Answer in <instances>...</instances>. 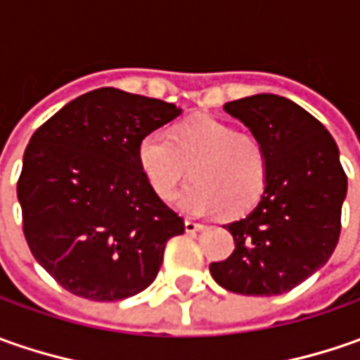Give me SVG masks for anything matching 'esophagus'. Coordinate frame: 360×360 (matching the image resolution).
<instances>
[{
    "instance_id": "obj_1",
    "label": "esophagus",
    "mask_w": 360,
    "mask_h": 360,
    "mask_svg": "<svg viewBox=\"0 0 360 360\" xmlns=\"http://www.w3.org/2000/svg\"><path fill=\"white\" fill-rule=\"evenodd\" d=\"M184 229H186V232H200V230L204 229V224L194 222V220H186V222H184Z\"/></svg>"
}]
</instances>
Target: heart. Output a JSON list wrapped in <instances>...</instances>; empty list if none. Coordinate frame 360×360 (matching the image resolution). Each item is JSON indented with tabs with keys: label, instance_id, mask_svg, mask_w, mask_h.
Here are the masks:
<instances>
[{
	"label": "heart",
	"instance_id": "1",
	"mask_svg": "<svg viewBox=\"0 0 360 360\" xmlns=\"http://www.w3.org/2000/svg\"><path fill=\"white\" fill-rule=\"evenodd\" d=\"M138 162L148 184L166 202L176 196L192 166L196 182L182 192L178 206L194 216L248 212L269 178L260 140L214 118L188 120L172 136L162 130L146 134L138 146Z\"/></svg>",
	"mask_w": 360,
	"mask_h": 360
}]
</instances>
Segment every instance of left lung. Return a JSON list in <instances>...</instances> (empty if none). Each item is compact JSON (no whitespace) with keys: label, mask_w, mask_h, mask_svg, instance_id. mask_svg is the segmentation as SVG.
I'll return each instance as SVG.
<instances>
[{"label":"left lung","mask_w":360,"mask_h":360,"mask_svg":"<svg viewBox=\"0 0 360 360\" xmlns=\"http://www.w3.org/2000/svg\"><path fill=\"white\" fill-rule=\"evenodd\" d=\"M224 110L264 146L269 178L255 210L224 226L234 252L212 262L210 274L236 295H283L337 248L347 196L339 148L319 120L283 96L256 94Z\"/></svg>","instance_id":"obj_1"}]
</instances>
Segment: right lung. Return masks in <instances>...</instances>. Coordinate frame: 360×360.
<instances>
[{"instance_id": "obj_1", "label": "right lung", "mask_w": 360, "mask_h": 360, "mask_svg": "<svg viewBox=\"0 0 360 360\" xmlns=\"http://www.w3.org/2000/svg\"><path fill=\"white\" fill-rule=\"evenodd\" d=\"M182 114L138 94L100 88L41 124L23 154L18 200L34 258L72 295L98 302L154 283L184 220L140 170L146 134Z\"/></svg>"}]
</instances>
